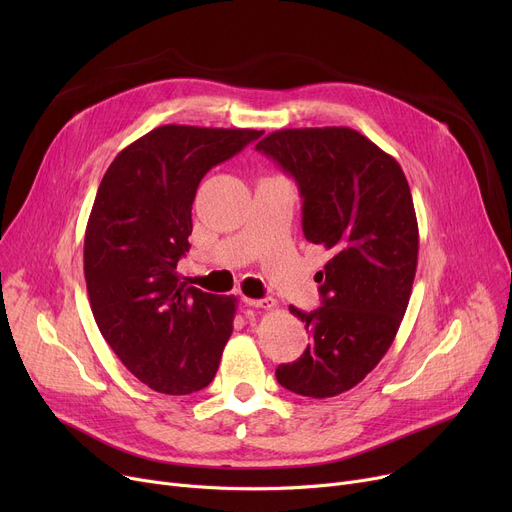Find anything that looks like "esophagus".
I'll return each instance as SVG.
<instances>
[{"instance_id":"34e87169","label":"esophagus","mask_w":512,"mask_h":512,"mask_svg":"<svg viewBox=\"0 0 512 512\" xmlns=\"http://www.w3.org/2000/svg\"><path fill=\"white\" fill-rule=\"evenodd\" d=\"M242 303L255 309H272L276 305L274 299H249V297H242Z\"/></svg>"}]
</instances>
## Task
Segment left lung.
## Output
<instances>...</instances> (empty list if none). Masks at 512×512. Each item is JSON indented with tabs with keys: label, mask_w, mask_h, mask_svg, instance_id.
I'll return each mask as SVG.
<instances>
[{
	"label": "left lung",
	"mask_w": 512,
	"mask_h": 512,
	"mask_svg": "<svg viewBox=\"0 0 512 512\" xmlns=\"http://www.w3.org/2000/svg\"><path fill=\"white\" fill-rule=\"evenodd\" d=\"M255 149L297 180L305 238L332 255L317 272L321 307H290L311 342L276 378L330 398L382 361L405 317L419 253L411 188L392 155L346 126L276 130Z\"/></svg>",
	"instance_id": "left-lung-1"
}]
</instances>
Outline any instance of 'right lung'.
Here are the masks:
<instances>
[{"label":"right lung","instance_id":"obj_1","mask_svg":"<svg viewBox=\"0 0 512 512\" xmlns=\"http://www.w3.org/2000/svg\"><path fill=\"white\" fill-rule=\"evenodd\" d=\"M251 128L166 124L107 168L85 232L91 311L124 367L161 394L209 386L232 334L234 297L180 282L201 178L261 137Z\"/></svg>","mask_w":512,"mask_h":512}]
</instances>
